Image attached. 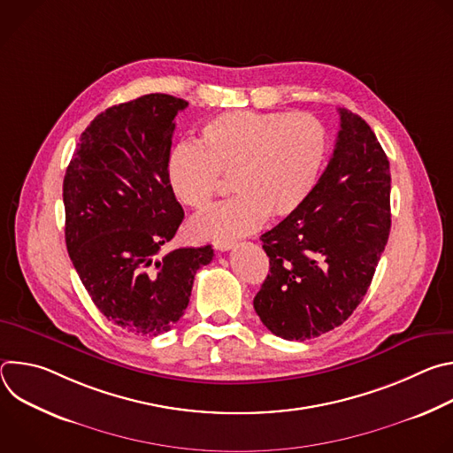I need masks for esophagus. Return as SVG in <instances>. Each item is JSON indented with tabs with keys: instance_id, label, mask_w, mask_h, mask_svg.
Instances as JSON below:
<instances>
[{
	"instance_id": "esophagus-1",
	"label": "esophagus",
	"mask_w": 453,
	"mask_h": 453,
	"mask_svg": "<svg viewBox=\"0 0 453 453\" xmlns=\"http://www.w3.org/2000/svg\"><path fill=\"white\" fill-rule=\"evenodd\" d=\"M233 245H234V242H231V240H215L213 242V247L217 249V250H229V249H233Z\"/></svg>"
}]
</instances>
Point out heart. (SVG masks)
<instances>
[{
	"instance_id": "obj_1",
	"label": "heart",
	"mask_w": 453,
	"mask_h": 453,
	"mask_svg": "<svg viewBox=\"0 0 453 453\" xmlns=\"http://www.w3.org/2000/svg\"><path fill=\"white\" fill-rule=\"evenodd\" d=\"M328 156V133L306 112L231 111L204 123L199 143H177L166 163L175 199L204 208L231 177L234 197L189 222L197 238H233L260 227L267 215L296 213L313 191Z\"/></svg>"
}]
</instances>
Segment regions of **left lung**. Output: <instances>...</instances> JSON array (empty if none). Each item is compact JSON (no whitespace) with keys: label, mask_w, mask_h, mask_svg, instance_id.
Returning a JSON list of instances; mask_svg holds the SVG:
<instances>
[{"label":"left lung","mask_w":453,"mask_h":453,"mask_svg":"<svg viewBox=\"0 0 453 453\" xmlns=\"http://www.w3.org/2000/svg\"><path fill=\"white\" fill-rule=\"evenodd\" d=\"M339 114L334 156L310 197L262 234L271 273L254 310L287 341L341 326L364 299L389 240V159L358 114Z\"/></svg>","instance_id":"8db88e82"}]
</instances>
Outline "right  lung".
<instances>
[{
	"instance_id": "1",
	"label": "right lung",
	"mask_w": 453,
	"mask_h": 453,
	"mask_svg": "<svg viewBox=\"0 0 453 453\" xmlns=\"http://www.w3.org/2000/svg\"><path fill=\"white\" fill-rule=\"evenodd\" d=\"M186 100L152 93L112 105L86 128L64 175L66 247L96 308L118 328L156 337L182 317L211 245L161 257L184 211L166 175Z\"/></svg>"
}]
</instances>
